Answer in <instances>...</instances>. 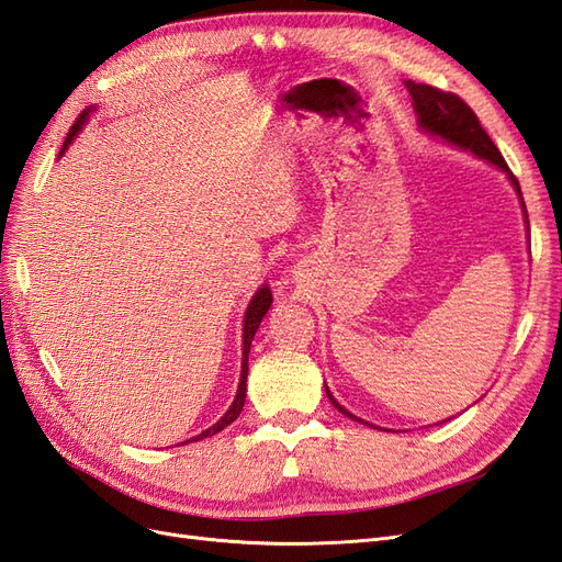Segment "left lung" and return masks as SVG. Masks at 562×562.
<instances>
[{
    "label": "left lung",
    "instance_id": "8db88e82",
    "mask_svg": "<svg viewBox=\"0 0 562 562\" xmlns=\"http://www.w3.org/2000/svg\"><path fill=\"white\" fill-rule=\"evenodd\" d=\"M405 87L413 95V105H415V112H417L419 128L436 135V138L446 140L450 145L469 149V151H473L475 157H481L490 164H495L497 168H502V171L508 176V180H512V184L516 187V192H518L520 203H522V211H525V201H522L518 178L512 171H508L502 151L497 149L495 143H492V138L481 126L479 116H475V112L464 103V100L454 95V93H446V91H440L436 87H429V83L405 81ZM525 225H527V211H525ZM326 394H328L330 403L337 407L339 413L347 415L349 419L361 422L359 417L351 415L349 411H345V407L333 398L328 386H326ZM363 424H368V422H363Z\"/></svg>",
    "mask_w": 562,
    "mask_h": 562
}]
</instances>
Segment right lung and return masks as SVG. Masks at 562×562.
<instances>
[{"label":"right lung","instance_id":"1","mask_svg":"<svg viewBox=\"0 0 562 562\" xmlns=\"http://www.w3.org/2000/svg\"><path fill=\"white\" fill-rule=\"evenodd\" d=\"M91 112H93V108L83 110V112L77 116V122L72 124L70 133H67V138H65V143H63L60 155L67 149V145H70V143L75 140V135L81 131V126L87 124V119H89ZM269 307H271V291H269L267 285H262L260 291L252 295V300H250V304H248V310H246V316H244V363H241V382H239V389H236V398H234V403L229 405V411H227L223 417H220L211 429L201 431L199 436H194V438H190V440H184V443H192V440H203V438H209V436H213V434H217V431H223L225 427H229V424H232L236 417L241 415L244 403H246V378H248V351H250V342H252L255 333H258L260 323H262V318H265V314H267Z\"/></svg>","mask_w":562,"mask_h":562}]
</instances>
